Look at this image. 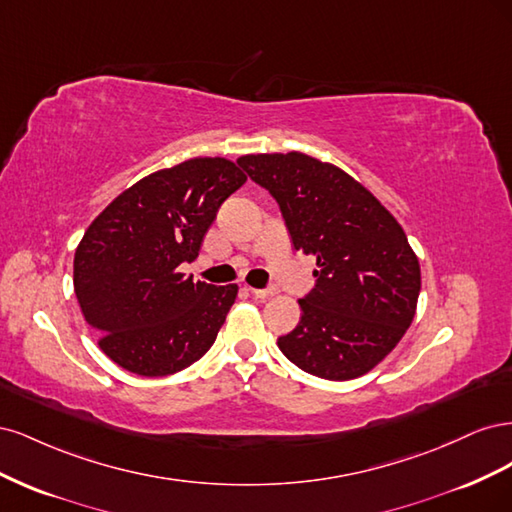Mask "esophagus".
Here are the masks:
<instances>
[{
	"instance_id": "1",
	"label": "esophagus",
	"mask_w": 512,
	"mask_h": 512,
	"mask_svg": "<svg viewBox=\"0 0 512 512\" xmlns=\"http://www.w3.org/2000/svg\"><path fill=\"white\" fill-rule=\"evenodd\" d=\"M247 292H250L254 299H269V297H273V294H275V290H273V288H267V290H258V288H247Z\"/></svg>"
}]
</instances>
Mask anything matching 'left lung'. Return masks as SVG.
<instances>
[{
    "instance_id": "left-lung-1",
    "label": "left lung",
    "mask_w": 512,
    "mask_h": 512,
    "mask_svg": "<svg viewBox=\"0 0 512 512\" xmlns=\"http://www.w3.org/2000/svg\"><path fill=\"white\" fill-rule=\"evenodd\" d=\"M237 164L277 200L294 250L314 254L316 286L277 346L303 371L352 380L374 369L416 314L421 267L404 228L342 168L299 151Z\"/></svg>"
}]
</instances>
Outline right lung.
Wrapping results in <instances>:
<instances>
[{
    "mask_svg": "<svg viewBox=\"0 0 512 512\" xmlns=\"http://www.w3.org/2000/svg\"><path fill=\"white\" fill-rule=\"evenodd\" d=\"M247 181L226 158H192L121 192L74 254V292L108 359L136 376L177 374L215 342L237 284L179 271L198 256L220 205Z\"/></svg>",
    "mask_w": 512,
    "mask_h": 512,
    "instance_id": "obj_1",
    "label": "right lung"
}]
</instances>
